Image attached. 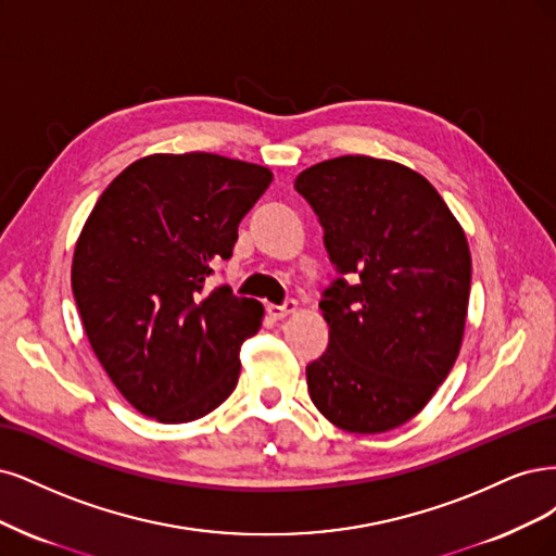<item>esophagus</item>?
Returning a JSON list of instances; mask_svg holds the SVG:
<instances>
[{"label": "esophagus", "instance_id": "1", "mask_svg": "<svg viewBox=\"0 0 556 556\" xmlns=\"http://www.w3.org/2000/svg\"><path fill=\"white\" fill-rule=\"evenodd\" d=\"M298 309V302L295 300H286L283 304H267V314H270L275 320L286 318L289 314H293Z\"/></svg>", "mask_w": 556, "mask_h": 556}]
</instances>
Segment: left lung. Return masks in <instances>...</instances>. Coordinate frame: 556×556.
<instances>
[{
  "instance_id": "obj_1",
  "label": "left lung",
  "mask_w": 556,
  "mask_h": 556,
  "mask_svg": "<svg viewBox=\"0 0 556 556\" xmlns=\"http://www.w3.org/2000/svg\"><path fill=\"white\" fill-rule=\"evenodd\" d=\"M337 281L320 300L330 342L307 365L314 406L351 434L418 416L451 374L467 324L471 252L451 207L397 161L346 154L295 177Z\"/></svg>"
}]
</instances>
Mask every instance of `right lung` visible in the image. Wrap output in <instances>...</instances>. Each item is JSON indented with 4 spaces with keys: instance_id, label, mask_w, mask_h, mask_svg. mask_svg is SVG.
<instances>
[{
    "instance_id": "1",
    "label": "right lung",
    "mask_w": 556,
    "mask_h": 556,
    "mask_svg": "<svg viewBox=\"0 0 556 556\" xmlns=\"http://www.w3.org/2000/svg\"><path fill=\"white\" fill-rule=\"evenodd\" d=\"M273 170L210 152L150 154L105 187L80 230L71 286L101 367L142 416L191 422L238 386L263 304L207 277Z\"/></svg>"
}]
</instances>
